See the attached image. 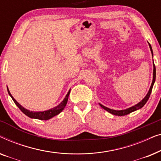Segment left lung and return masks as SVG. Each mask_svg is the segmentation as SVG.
I'll return each instance as SVG.
<instances>
[{"label":"left lung","mask_w":161,"mask_h":161,"mask_svg":"<svg viewBox=\"0 0 161 161\" xmlns=\"http://www.w3.org/2000/svg\"><path fill=\"white\" fill-rule=\"evenodd\" d=\"M149 47H150V50H151V52H152V54H153V49H152V47L150 45V44L149 43ZM153 66H154V69H153V83H152V85L150 86V89H149L148 93L146 95V97L143 99V100L141 101L140 103H138L137 105H134L133 107H130L129 108L127 109H125V110H121V111H116V110H112L111 108H108L104 106V105L100 104V105L101 107L103 108V109H105V111H108L109 113H111L112 114H114V115H116V116H125V115H127V114H130L131 112H133L136 111V110L138 109H140L142 108L144 106V105L146 104V103L147 102V100H149V96H150L151 94V92H152V90H153V85L154 83H155V77H156V69H155V64L153 63Z\"/></svg>","instance_id":"obj_1"}]
</instances>
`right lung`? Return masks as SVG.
Instances as JSON below:
<instances>
[{"instance_id": "right-lung-1", "label": "right lung", "mask_w": 161, "mask_h": 161, "mask_svg": "<svg viewBox=\"0 0 161 161\" xmlns=\"http://www.w3.org/2000/svg\"><path fill=\"white\" fill-rule=\"evenodd\" d=\"M8 94L11 96V97L12 98L13 101H14L15 104L17 105V106L20 109V111L23 112V114H25L26 116H28V117L30 118H33V119H40V120H47L51 119L53 116L58 115L59 113H61V111H63L64 108L66 105L67 103V100H68V97H69V93H70V90L68 92V93L67 95H66L65 98L64 99V100L61 102L60 104L58 105H57L56 107H54L53 108H51L50 110H47V111H39V112H34V111H30L24 108L21 105H19L18 103L15 100V99H14L12 94H10L9 91H8V89H7Z\"/></svg>"}]
</instances>
